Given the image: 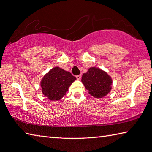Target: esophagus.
<instances>
[{"mask_svg":"<svg viewBox=\"0 0 152 152\" xmlns=\"http://www.w3.org/2000/svg\"><path fill=\"white\" fill-rule=\"evenodd\" d=\"M76 78H77V80H80L81 79V77H82V76H81V74H79V75H77L76 76Z\"/></svg>","mask_w":152,"mask_h":152,"instance_id":"obj_1","label":"esophagus"}]
</instances>
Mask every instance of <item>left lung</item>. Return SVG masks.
Here are the masks:
<instances>
[{"label": "left lung", "mask_w": 152, "mask_h": 152, "mask_svg": "<svg viewBox=\"0 0 152 152\" xmlns=\"http://www.w3.org/2000/svg\"><path fill=\"white\" fill-rule=\"evenodd\" d=\"M82 82L87 90L96 98H102L111 89L112 80L107 74L97 68H90L83 74Z\"/></svg>", "instance_id": "1"}]
</instances>
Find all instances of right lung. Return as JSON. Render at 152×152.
Here are the masks:
<instances>
[{"instance_id":"add662e5","label":"right lung","mask_w":152,"mask_h":152,"mask_svg":"<svg viewBox=\"0 0 152 152\" xmlns=\"http://www.w3.org/2000/svg\"><path fill=\"white\" fill-rule=\"evenodd\" d=\"M75 80V77L69 72L59 67H55L42 80V91L51 101H58L65 95L66 91Z\"/></svg>"}]
</instances>
